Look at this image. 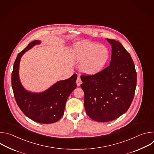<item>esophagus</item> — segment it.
I'll return each instance as SVG.
<instances>
[{
    "label": "esophagus",
    "mask_w": 154,
    "mask_h": 154,
    "mask_svg": "<svg viewBox=\"0 0 154 154\" xmlns=\"http://www.w3.org/2000/svg\"><path fill=\"white\" fill-rule=\"evenodd\" d=\"M76 82H77V86H79L81 85V83H82V82L81 79H80V77H77Z\"/></svg>",
    "instance_id": "esophagus-1"
}]
</instances>
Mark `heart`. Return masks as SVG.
<instances>
[{"label":"heart","instance_id":"1","mask_svg":"<svg viewBox=\"0 0 154 154\" xmlns=\"http://www.w3.org/2000/svg\"><path fill=\"white\" fill-rule=\"evenodd\" d=\"M72 55L76 61L82 62L80 70L87 75H94L100 72L109 58V52L105 47L88 41L79 42Z\"/></svg>","mask_w":154,"mask_h":154}]
</instances>
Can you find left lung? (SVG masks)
Masks as SVG:
<instances>
[{
  "mask_svg": "<svg viewBox=\"0 0 154 154\" xmlns=\"http://www.w3.org/2000/svg\"><path fill=\"white\" fill-rule=\"evenodd\" d=\"M107 41L112 47L109 65L96 75L80 76L86 113L98 122L111 121L125 113L137 86V72L130 54L119 42Z\"/></svg>",
  "mask_w": 154,
  "mask_h": 154,
  "instance_id": "1",
  "label": "left lung"
}]
</instances>
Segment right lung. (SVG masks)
Listing matches in <instances>:
<instances>
[{
	"mask_svg": "<svg viewBox=\"0 0 154 154\" xmlns=\"http://www.w3.org/2000/svg\"><path fill=\"white\" fill-rule=\"evenodd\" d=\"M39 43L38 40L33 41L18 54L11 74V85L16 102L26 116L38 123L51 124L63 116L66 102L77 87V75L74 74L68 79L57 82L45 92L32 93L26 91L19 78L20 60L26 51Z\"/></svg>",
	"mask_w": 154,
	"mask_h": 154,
	"instance_id": "right-lung-1",
	"label": "right lung"
}]
</instances>
